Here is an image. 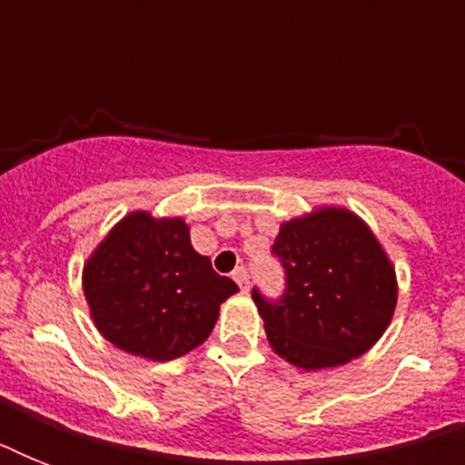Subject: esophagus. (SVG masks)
Masks as SVG:
<instances>
[{
	"instance_id": "1",
	"label": "esophagus",
	"mask_w": 465,
	"mask_h": 465,
	"mask_svg": "<svg viewBox=\"0 0 465 465\" xmlns=\"http://www.w3.org/2000/svg\"><path fill=\"white\" fill-rule=\"evenodd\" d=\"M232 277H233V280H236V284H239L241 290L246 292V287H248V270L246 268H236L232 272Z\"/></svg>"
}]
</instances>
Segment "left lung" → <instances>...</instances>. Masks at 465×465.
<instances>
[{
  "mask_svg": "<svg viewBox=\"0 0 465 465\" xmlns=\"http://www.w3.org/2000/svg\"><path fill=\"white\" fill-rule=\"evenodd\" d=\"M282 297L253 302L272 350L302 369L340 367L381 338L396 309V272L357 214L323 207L280 226Z\"/></svg>",
  "mask_w": 465,
  "mask_h": 465,
  "instance_id": "8db88e82",
  "label": "left lung"
}]
</instances>
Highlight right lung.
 <instances>
[{"instance_id":"right-lung-1","label":"right lung","mask_w":465,"mask_h":465,"mask_svg":"<svg viewBox=\"0 0 465 465\" xmlns=\"http://www.w3.org/2000/svg\"><path fill=\"white\" fill-rule=\"evenodd\" d=\"M239 287L190 246L183 219L133 212L84 265V294L105 340L166 361L210 338L219 304Z\"/></svg>"}]
</instances>
